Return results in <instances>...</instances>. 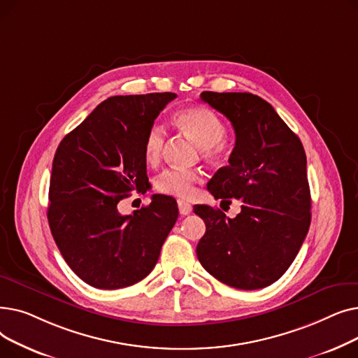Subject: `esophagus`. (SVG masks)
Masks as SVG:
<instances>
[{
  "label": "esophagus",
  "instance_id": "esophagus-1",
  "mask_svg": "<svg viewBox=\"0 0 358 358\" xmlns=\"http://www.w3.org/2000/svg\"><path fill=\"white\" fill-rule=\"evenodd\" d=\"M178 210H180V215L185 216V215H190L192 213L193 208H192L190 203H187L184 200H178Z\"/></svg>",
  "mask_w": 358,
  "mask_h": 358
}]
</instances>
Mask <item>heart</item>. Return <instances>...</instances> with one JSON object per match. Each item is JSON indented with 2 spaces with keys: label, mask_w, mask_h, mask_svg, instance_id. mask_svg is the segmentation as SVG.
I'll use <instances>...</instances> for the list:
<instances>
[{
  "label": "heart",
  "mask_w": 358,
  "mask_h": 358,
  "mask_svg": "<svg viewBox=\"0 0 358 358\" xmlns=\"http://www.w3.org/2000/svg\"><path fill=\"white\" fill-rule=\"evenodd\" d=\"M176 124L190 135L200 146L203 157L209 159H220L227 154V143L223 138L227 135V126L216 113L208 107L192 106L178 110L174 116ZM165 145V130L159 124H152L143 139V157L148 164L159 162ZM201 180L199 171L194 169L168 168L155 180V189L164 194L177 197H192L194 185Z\"/></svg>",
  "instance_id": "heart-1"
}]
</instances>
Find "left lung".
I'll return each mask as SVG.
<instances>
[{
  "mask_svg": "<svg viewBox=\"0 0 358 358\" xmlns=\"http://www.w3.org/2000/svg\"><path fill=\"white\" fill-rule=\"evenodd\" d=\"M200 99L235 130L229 165L208 184L215 199H239L241 213L197 204L206 223L197 243L204 270L242 290L267 287L283 275L308 235L310 190L302 142L270 103L251 92L203 91Z\"/></svg>",
  "mask_w": 358,
  "mask_h": 358,
  "instance_id": "left-lung-1",
  "label": "left lung"
}]
</instances>
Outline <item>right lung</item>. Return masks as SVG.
<instances>
[{"instance_id": "add662e5", "label": "right lung", "mask_w": 358, "mask_h": 358, "mask_svg": "<svg viewBox=\"0 0 358 358\" xmlns=\"http://www.w3.org/2000/svg\"><path fill=\"white\" fill-rule=\"evenodd\" d=\"M174 92L104 100L61 141L52 164L48 220L66 264L87 285L122 289L155 267L177 222L173 197L120 215L117 203L149 181L143 139Z\"/></svg>"}]
</instances>
